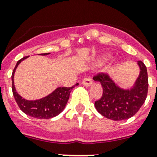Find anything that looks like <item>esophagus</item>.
Here are the masks:
<instances>
[{"label": "esophagus", "instance_id": "1", "mask_svg": "<svg viewBox=\"0 0 157 157\" xmlns=\"http://www.w3.org/2000/svg\"><path fill=\"white\" fill-rule=\"evenodd\" d=\"M92 83H93L92 80L90 79V78H84V79L82 80V84L83 86H86V87L90 86V85H92Z\"/></svg>", "mask_w": 157, "mask_h": 157}]
</instances>
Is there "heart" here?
Returning <instances> with one entry per match:
<instances>
[{"label": "heart", "instance_id": "heart-1", "mask_svg": "<svg viewBox=\"0 0 157 157\" xmlns=\"http://www.w3.org/2000/svg\"><path fill=\"white\" fill-rule=\"evenodd\" d=\"M111 58V54H101L100 56L98 57V58L96 59V62L95 63L97 64H103V63H105L107 61H109Z\"/></svg>", "mask_w": 157, "mask_h": 157}]
</instances>
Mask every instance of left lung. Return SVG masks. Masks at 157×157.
Returning a JSON list of instances; mask_svg holds the SVG:
<instances>
[{
    "label": "left lung",
    "mask_w": 157,
    "mask_h": 157,
    "mask_svg": "<svg viewBox=\"0 0 157 157\" xmlns=\"http://www.w3.org/2000/svg\"><path fill=\"white\" fill-rule=\"evenodd\" d=\"M137 65L140 68L139 76L131 87H121L107 74H100L93 78L103 87V95L94 103V107L102 116L116 121L128 120L144 104L148 89L147 68L141 61Z\"/></svg>",
    "instance_id": "1"
}]
</instances>
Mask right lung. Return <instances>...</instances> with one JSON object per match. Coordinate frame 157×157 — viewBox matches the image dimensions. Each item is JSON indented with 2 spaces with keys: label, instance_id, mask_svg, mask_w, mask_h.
Instances as JSON below:
<instances>
[{
  "label": "right lung",
  "instance_id": "obj_1",
  "mask_svg": "<svg viewBox=\"0 0 157 157\" xmlns=\"http://www.w3.org/2000/svg\"><path fill=\"white\" fill-rule=\"evenodd\" d=\"M50 53L41 54L39 55H48ZM29 56L24 57L18 61L12 74V90L13 94L14 99L17 103L20 109L31 117L36 119H50L55 117L62 112L66 107L70 94L72 90V87H57L54 91L49 94L46 96L39 99L35 100H28L24 99L18 94L14 85V74L18 65L23 60L26 59ZM75 85H78L76 83Z\"/></svg>",
  "mask_w": 157,
  "mask_h": 157
}]
</instances>
